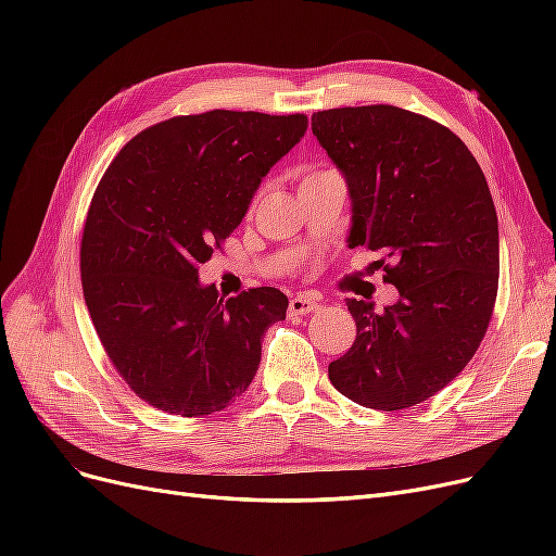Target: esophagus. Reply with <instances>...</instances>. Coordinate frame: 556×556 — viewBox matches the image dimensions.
Masks as SVG:
<instances>
[{
	"instance_id": "34e87169",
	"label": "esophagus",
	"mask_w": 556,
	"mask_h": 556,
	"mask_svg": "<svg viewBox=\"0 0 556 556\" xmlns=\"http://www.w3.org/2000/svg\"><path fill=\"white\" fill-rule=\"evenodd\" d=\"M317 308V299L306 296V294H296L290 299V306H288V315L290 317H304L311 311Z\"/></svg>"
}]
</instances>
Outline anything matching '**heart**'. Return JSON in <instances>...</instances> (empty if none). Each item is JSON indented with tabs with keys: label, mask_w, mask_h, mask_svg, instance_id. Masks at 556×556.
Masks as SVG:
<instances>
[{
	"label": "heart",
	"mask_w": 556,
	"mask_h": 556,
	"mask_svg": "<svg viewBox=\"0 0 556 556\" xmlns=\"http://www.w3.org/2000/svg\"><path fill=\"white\" fill-rule=\"evenodd\" d=\"M325 174H331V172H311L304 180H313V178H319V176H325Z\"/></svg>",
	"instance_id": "heart-1"
}]
</instances>
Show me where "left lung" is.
I'll use <instances>...</instances> for the list:
<instances>
[{
	"instance_id": "1",
	"label": "left lung",
	"mask_w": 556,
	"mask_h": 556,
	"mask_svg": "<svg viewBox=\"0 0 556 556\" xmlns=\"http://www.w3.org/2000/svg\"><path fill=\"white\" fill-rule=\"evenodd\" d=\"M313 134L348 180V245L380 250L401 299H348L357 339L329 364L343 396L374 410L422 403L473 359L498 292V220L486 178L445 125L390 104L317 111Z\"/></svg>"
}]
</instances>
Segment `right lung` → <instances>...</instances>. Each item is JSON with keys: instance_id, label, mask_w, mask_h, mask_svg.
<instances>
[{"instance_id": "add662e5", "label": "right lung", "mask_w": 556, "mask_h": 556, "mask_svg": "<svg viewBox=\"0 0 556 556\" xmlns=\"http://www.w3.org/2000/svg\"><path fill=\"white\" fill-rule=\"evenodd\" d=\"M304 113L206 111L137 134L90 201L80 282L94 331L129 390L180 417L227 408L255 378L288 296H217L199 264L239 227L268 169L304 137Z\"/></svg>"}]
</instances>
